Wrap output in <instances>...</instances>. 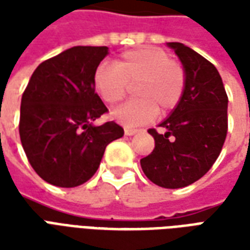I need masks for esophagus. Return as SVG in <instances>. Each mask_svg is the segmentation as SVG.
I'll list each match as a JSON object with an SVG mask.
<instances>
[{
  "label": "esophagus",
  "mask_w": 250,
  "mask_h": 250,
  "mask_svg": "<svg viewBox=\"0 0 250 250\" xmlns=\"http://www.w3.org/2000/svg\"><path fill=\"white\" fill-rule=\"evenodd\" d=\"M136 132H138V130H136V128H130V127H125V134L127 136L134 135V134H136Z\"/></svg>",
  "instance_id": "esophagus-1"
}]
</instances>
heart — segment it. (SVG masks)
Returning <instances> with one entry per match:
<instances>
[{
  "label": "heart",
  "mask_w": 250,
  "mask_h": 250,
  "mask_svg": "<svg viewBox=\"0 0 250 250\" xmlns=\"http://www.w3.org/2000/svg\"><path fill=\"white\" fill-rule=\"evenodd\" d=\"M93 87L104 103H120L135 87V96L112 111V118L127 127L146 125L159 111L167 114L181 102L186 73L181 62L159 48H139L120 55L115 65L100 64L93 72Z\"/></svg>",
  "instance_id": "b5f03b06"
}]
</instances>
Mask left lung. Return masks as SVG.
Listing matches in <instances>:
<instances>
[{
  "label": "left lung",
  "mask_w": 250,
  "mask_h": 250,
  "mask_svg": "<svg viewBox=\"0 0 250 250\" xmlns=\"http://www.w3.org/2000/svg\"><path fill=\"white\" fill-rule=\"evenodd\" d=\"M182 62L186 87L179 104L150 128L155 141L142 158L143 173L152 184L179 188L202 178L220 155L228 134V95L220 73L205 57L181 42H167Z\"/></svg>",
  "instance_id": "obj_1"
}]
</instances>
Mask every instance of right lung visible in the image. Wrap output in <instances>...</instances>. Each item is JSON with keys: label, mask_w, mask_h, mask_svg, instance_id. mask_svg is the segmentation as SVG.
I'll return each mask as SVG.
<instances>
[{"label": "right lung", "mask_w": 250, "mask_h": 250, "mask_svg": "<svg viewBox=\"0 0 250 250\" xmlns=\"http://www.w3.org/2000/svg\"><path fill=\"white\" fill-rule=\"evenodd\" d=\"M107 55V46L69 48L41 62L25 88L20 138L30 166L48 184L75 188L87 182L107 145L125 134L115 122L92 125L108 111L92 82Z\"/></svg>", "instance_id": "obj_1"}]
</instances>
